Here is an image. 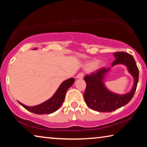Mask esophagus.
Returning a JSON list of instances; mask_svg holds the SVG:
<instances>
[{
  "label": "esophagus",
  "mask_w": 147,
  "mask_h": 147,
  "mask_svg": "<svg viewBox=\"0 0 147 147\" xmlns=\"http://www.w3.org/2000/svg\"><path fill=\"white\" fill-rule=\"evenodd\" d=\"M84 73H80L78 74V75L76 76V78H78V79L80 78V79H82V78H84Z\"/></svg>",
  "instance_id": "1"
}]
</instances>
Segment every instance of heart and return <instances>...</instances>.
I'll return each instance as SVG.
<instances>
[{"instance_id":"obj_1","label":"heart","mask_w":147,"mask_h":147,"mask_svg":"<svg viewBox=\"0 0 147 147\" xmlns=\"http://www.w3.org/2000/svg\"><path fill=\"white\" fill-rule=\"evenodd\" d=\"M99 65H100V62L96 60H93L88 63V65H87V67H88V69H91L93 67L96 68L98 67Z\"/></svg>"}]
</instances>
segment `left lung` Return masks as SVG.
Masks as SVG:
<instances>
[{
	"mask_svg": "<svg viewBox=\"0 0 147 147\" xmlns=\"http://www.w3.org/2000/svg\"><path fill=\"white\" fill-rule=\"evenodd\" d=\"M116 58L112 66L124 64L133 76L134 84L130 92L123 95L113 93L108 91L103 83V78L109 68L102 67L84 77L86 88L84 94V100L89 108L99 112H111L126 105L133 98L139 80V69L135 59L131 54L125 52L114 53Z\"/></svg>",
	"mask_w": 147,
	"mask_h": 147,
	"instance_id": "left-lung-1",
	"label": "left lung"
}]
</instances>
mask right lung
<instances>
[{
  "label": "right lung",
  "mask_w": 147,
  "mask_h": 147,
  "mask_svg": "<svg viewBox=\"0 0 147 147\" xmlns=\"http://www.w3.org/2000/svg\"><path fill=\"white\" fill-rule=\"evenodd\" d=\"M74 82V79L73 78H71L64 81L59 87L58 90L56 91L53 97L38 106L29 107L24 105L21 102H19V104L27 110L35 114L43 115V114H50L53 113L63 104L66 92L67 89L72 86Z\"/></svg>",
  "instance_id": "1"
}]
</instances>
